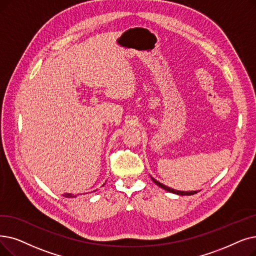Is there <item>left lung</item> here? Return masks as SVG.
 Listing matches in <instances>:
<instances>
[{
  "instance_id": "left-lung-1",
  "label": "left lung",
  "mask_w": 256,
  "mask_h": 256,
  "mask_svg": "<svg viewBox=\"0 0 256 256\" xmlns=\"http://www.w3.org/2000/svg\"><path fill=\"white\" fill-rule=\"evenodd\" d=\"M150 179H152L156 184H157L159 187L163 188L164 190H166V192H172V194H179V196H192V194H194L198 192V190H192V192H181V190H174V188H170V187H168V186H166V185H164V184L160 183L159 181H157L156 179H154L152 176H150Z\"/></svg>"
}]
</instances>
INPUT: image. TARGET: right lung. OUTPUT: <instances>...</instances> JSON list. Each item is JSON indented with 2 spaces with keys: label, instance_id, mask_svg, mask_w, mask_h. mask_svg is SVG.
<instances>
[{
  "label": "right lung",
  "instance_id": "1",
  "mask_svg": "<svg viewBox=\"0 0 256 256\" xmlns=\"http://www.w3.org/2000/svg\"><path fill=\"white\" fill-rule=\"evenodd\" d=\"M104 186V185H102ZM64 196H66V198H74V196H74V194H62Z\"/></svg>",
  "mask_w": 256,
  "mask_h": 256
}]
</instances>
